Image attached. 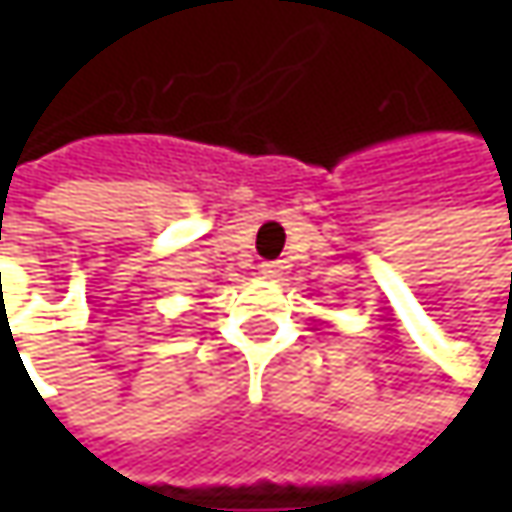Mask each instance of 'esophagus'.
Returning <instances> with one entry per match:
<instances>
[{
	"label": "esophagus",
	"mask_w": 512,
	"mask_h": 512,
	"mask_svg": "<svg viewBox=\"0 0 512 512\" xmlns=\"http://www.w3.org/2000/svg\"><path fill=\"white\" fill-rule=\"evenodd\" d=\"M259 270H262V276H265V279H282L285 265H282V262H262Z\"/></svg>",
	"instance_id": "1"
}]
</instances>
